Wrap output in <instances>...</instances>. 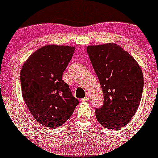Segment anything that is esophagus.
<instances>
[{
    "instance_id": "1",
    "label": "esophagus",
    "mask_w": 158,
    "mask_h": 158,
    "mask_svg": "<svg viewBox=\"0 0 158 158\" xmlns=\"http://www.w3.org/2000/svg\"><path fill=\"white\" fill-rule=\"evenodd\" d=\"M88 101H89V96L88 95H86V97L82 99V101H83V102H86Z\"/></svg>"
}]
</instances>
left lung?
I'll return each mask as SVG.
<instances>
[{"instance_id": "obj_1", "label": "left lung", "mask_w": 158, "mask_h": 158, "mask_svg": "<svg viewBox=\"0 0 158 158\" xmlns=\"http://www.w3.org/2000/svg\"><path fill=\"white\" fill-rule=\"evenodd\" d=\"M87 54L101 83L104 103L96 118L105 129L126 126L142 97L143 76L133 57L115 44L89 46Z\"/></svg>"}]
</instances>
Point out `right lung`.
I'll use <instances>...</instances> for the list:
<instances>
[{"label":"right lung","instance_id":"obj_1","mask_svg":"<svg viewBox=\"0 0 158 158\" xmlns=\"http://www.w3.org/2000/svg\"><path fill=\"white\" fill-rule=\"evenodd\" d=\"M76 48L48 45L35 51L23 64L21 86L29 111L45 127H58L72 114L79 101L62 75Z\"/></svg>","mask_w":158,"mask_h":158}]
</instances>
